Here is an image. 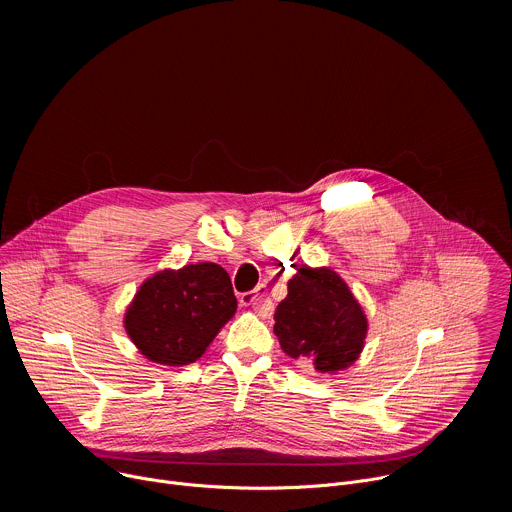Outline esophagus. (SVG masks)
Wrapping results in <instances>:
<instances>
[{
    "instance_id": "34e87169",
    "label": "esophagus",
    "mask_w": 512,
    "mask_h": 512,
    "mask_svg": "<svg viewBox=\"0 0 512 512\" xmlns=\"http://www.w3.org/2000/svg\"><path fill=\"white\" fill-rule=\"evenodd\" d=\"M241 304L243 306H251L261 316H267L271 312V302L267 300V291H265L263 285L255 287L253 291H247V294H243L241 296Z\"/></svg>"
}]
</instances>
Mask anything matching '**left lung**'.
<instances>
[{
	"label": "left lung",
	"mask_w": 512,
	"mask_h": 512,
	"mask_svg": "<svg viewBox=\"0 0 512 512\" xmlns=\"http://www.w3.org/2000/svg\"><path fill=\"white\" fill-rule=\"evenodd\" d=\"M273 332L287 356L310 358L320 373H336L358 358L367 316L338 273L302 267L287 281Z\"/></svg>",
	"instance_id": "left-lung-1"
}]
</instances>
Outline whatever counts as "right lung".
I'll return each instance as SVG.
<instances>
[{"label":"right lung","instance_id":"obj_1","mask_svg":"<svg viewBox=\"0 0 512 512\" xmlns=\"http://www.w3.org/2000/svg\"><path fill=\"white\" fill-rule=\"evenodd\" d=\"M237 312L229 273L216 263L186 265L145 279L125 314L139 352L168 367L198 360Z\"/></svg>","mask_w":512,"mask_h":512}]
</instances>
